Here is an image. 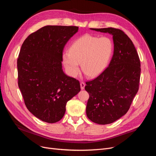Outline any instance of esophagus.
<instances>
[{
    "label": "esophagus",
    "instance_id": "1",
    "mask_svg": "<svg viewBox=\"0 0 156 156\" xmlns=\"http://www.w3.org/2000/svg\"><path fill=\"white\" fill-rule=\"evenodd\" d=\"M80 87H81V90H83L85 88V83L84 82L80 83Z\"/></svg>",
    "mask_w": 156,
    "mask_h": 156
}]
</instances>
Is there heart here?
I'll return each instance as SVG.
<instances>
[{
  "mask_svg": "<svg viewBox=\"0 0 156 156\" xmlns=\"http://www.w3.org/2000/svg\"><path fill=\"white\" fill-rule=\"evenodd\" d=\"M113 51L112 40L108 37L85 34L74 41L68 51L62 54L68 73L75 77L81 69L89 77H95L105 70Z\"/></svg>",
  "mask_w": 156,
  "mask_h": 156,
  "instance_id": "b5f03b06",
  "label": "heart"
}]
</instances>
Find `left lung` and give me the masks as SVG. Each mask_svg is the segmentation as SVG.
<instances>
[{
  "label": "left lung",
  "mask_w": 156,
  "mask_h": 156,
  "mask_svg": "<svg viewBox=\"0 0 156 156\" xmlns=\"http://www.w3.org/2000/svg\"><path fill=\"white\" fill-rule=\"evenodd\" d=\"M112 36L114 52L109 66L92 81L86 82L89 94L86 113L99 125L116 121L128 112L138 90L140 61L132 41L119 29L90 28Z\"/></svg>",
  "instance_id": "8db88e82"
}]
</instances>
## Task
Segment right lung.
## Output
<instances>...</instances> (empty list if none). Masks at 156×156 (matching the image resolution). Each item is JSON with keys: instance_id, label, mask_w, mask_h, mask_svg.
Returning a JSON list of instances; mask_svg holds the SVG:
<instances>
[{"instance_id": "add662e5", "label": "right lung", "mask_w": 156, "mask_h": 156, "mask_svg": "<svg viewBox=\"0 0 156 156\" xmlns=\"http://www.w3.org/2000/svg\"><path fill=\"white\" fill-rule=\"evenodd\" d=\"M73 26H45L24 41L17 61L18 87L28 111L48 123L61 120L80 82L62 66L63 48L78 32Z\"/></svg>"}]
</instances>
